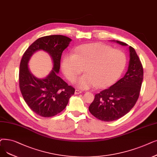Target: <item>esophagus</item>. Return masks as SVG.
I'll use <instances>...</instances> for the list:
<instances>
[{
    "label": "esophagus",
    "instance_id": "obj_1",
    "mask_svg": "<svg viewBox=\"0 0 157 157\" xmlns=\"http://www.w3.org/2000/svg\"><path fill=\"white\" fill-rule=\"evenodd\" d=\"M75 94H81V91L79 90H75Z\"/></svg>",
    "mask_w": 157,
    "mask_h": 157
}]
</instances>
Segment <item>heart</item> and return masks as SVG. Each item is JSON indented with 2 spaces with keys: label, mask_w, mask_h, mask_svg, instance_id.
Wrapping results in <instances>:
<instances>
[{
  "label": "heart",
  "mask_w": 157,
  "mask_h": 157,
  "mask_svg": "<svg viewBox=\"0 0 157 157\" xmlns=\"http://www.w3.org/2000/svg\"><path fill=\"white\" fill-rule=\"evenodd\" d=\"M126 56L121 50L112 49L102 43H93L78 47L74 54L65 55L62 62V69L66 78L74 82L83 71L77 85L81 89L99 88L113 85L121 76L126 65Z\"/></svg>",
  "instance_id": "1"
}]
</instances>
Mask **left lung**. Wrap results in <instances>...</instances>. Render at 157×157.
I'll return each instance as SVG.
<instances>
[{
	"instance_id": "obj_1",
	"label": "left lung",
	"mask_w": 157,
	"mask_h": 157,
	"mask_svg": "<svg viewBox=\"0 0 157 157\" xmlns=\"http://www.w3.org/2000/svg\"><path fill=\"white\" fill-rule=\"evenodd\" d=\"M122 45L126 43L117 41ZM128 71L117 82L95 95L88 110L99 120L110 122L117 120L132 110L140 94L143 80V67L137 54L129 46Z\"/></svg>"
}]
</instances>
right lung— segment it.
<instances>
[{
  "mask_svg": "<svg viewBox=\"0 0 157 157\" xmlns=\"http://www.w3.org/2000/svg\"><path fill=\"white\" fill-rule=\"evenodd\" d=\"M72 40L63 35L41 37L34 42L23 54L20 64L19 86L27 105L37 115L44 117L54 116L63 111L75 89L58 76L63 51ZM38 50L48 52L53 62L51 73L45 78L38 79L29 70L28 62L32 54Z\"/></svg>",
  "mask_w": 157,
  "mask_h": 157,
  "instance_id": "right-lung-1",
  "label": "right lung"
}]
</instances>
